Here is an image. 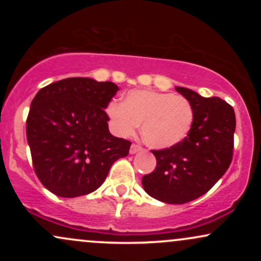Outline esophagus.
<instances>
[{
	"label": "esophagus",
	"instance_id": "1",
	"mask_svg": "<svg viewBox=\"0 0 261 261\" xmlns=\"http://www.w3.org/2000/svg\"><path fill=\"white\" fill-rule=\"evenodd\" d=\"M141 149H142V147H141V146H139V145H131V147H130V153L131 154H135V153H137V152H140Z\"/></svg>",
	"mask_w": 261,
	"mask_h": 261
}]
</instances>
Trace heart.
Segmentation results:
<instances>
[{"mask_svg": "<svg viewBox=\"0 0 261 261\" xmlns=\"http://www.w3.org/2000/svg\"><path fill=\"white\" fill-rule=\"evenodd\" d=\"M112 126L122 137L133 136L142 124V137L153 148H169L180 143L190 133L194 109L181 95L153 91H131L124 103L107 107Z\"/></svg>", "mask_w": 261, "mask_h": 261, "instance_id": "1", "label": "heart"}]
</instances>
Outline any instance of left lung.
I'll list each match as a JSON object with an SVG mask.
<instances>
[{"instance_id":"obj_1","label":"left lung","mask_w":261,"mask_h":261,"mask_svg":"<svg viewBox=\"0 0 261 261\" xmlns=\"http://www.w3.org/2000/svg\"><path fill=\"white\" fill-rule=\"evenodd\" d=\"M175 89L193 107V127L178 145L152 151L157 166L143 175L142 187L162 202L180 205L207 193L228 169L236 115L233 108L221 98L201 97L184 87Z\"/></svg>"}]
</instances>
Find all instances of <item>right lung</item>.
<instances>
[{
	"instance_id": "1",
	"label": "right lung",
	"mask_w": 261,
	"mask_h": 261,
	"mask_svg": "<svg viewBox=\"0 0 261 261\" xmlns=\"http://www.w3.org/2000/svg\"><path fill=\"white\" fill-rule=\"evenodd\" d=\"M118 91L113 82L72 77L50 83L32 100L27 140L35 174L53 194L97 190L114 162L128 154L131 142L109 133L104 110Z\"/></svg>"
}]
</instances>
